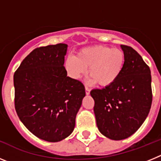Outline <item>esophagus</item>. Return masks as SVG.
<instances>
[{"label":"esophagus","instance_id":"esophagus-1","mask_svg":"<svg viewBox=\"0 0 161 161\" xmlns=\"http://www.w3.org/2000/svg\"><path fill=\"white\" fill-rule=\"evenodd\" d=\"M85 93H86L87 95H89L90 93V89L88 87H85Z\"/></svg>","mask_w":161,"mask_h":161}]
</instances>
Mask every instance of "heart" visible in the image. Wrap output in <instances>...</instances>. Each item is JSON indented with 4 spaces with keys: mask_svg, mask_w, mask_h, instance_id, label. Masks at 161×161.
I'll return each instance as SVG.
<instances>
[{
    "mask_svg": "<svg viewBox=\"0 0 161 161\" xmlns=\"http://www.w3.org/2000/svg\"><path fill=\"white\" fill-rule=\"evenodd\" d=\"M124 63L123 51L106 46H92L79 51L76 57H68L65 69L71 77L80 80L86 76L89 68L90 83L109 87L119 79Z\"/></svg>",
    "mask_w": 161,
    "mask_h": 161,
    "instance_id": "heart-1",
    "label": "heart"
}]
</instances>
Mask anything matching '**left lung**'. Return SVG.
<instances>
[{"label": "left lung", "mask_w": 161, "mask_h": 161, "mask_svg": "<svg viewBox=\"0 0 161 161\" xmlns=\"http://www.w3.org/2000/svg\"><path fill=\"white\" fill-rule=\"evenodd\" d=\"M121 48L125 63L119 79L90 92L98 130L113 140L132 136L147 117L153 102L150 68L136 50L125 45Z\"/></svg>", "instance_id": "1"}]
</instances>
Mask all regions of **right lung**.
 Listing matches in <instances>:
<instances>
[{
  "mask_svg": "<svg viewBox=\"0 0 161 161\" xmlns=\"http://www.w3.org/2000/svg\"><path fill=\"white\" fill-rule=\"evenodd\" d=\"M68 45L59 43L35 49L14 73L15 109L24 126L45 141L69 136L85 96L80 80L67 76Z\"/></svg>",
  "mask_w": 161,
  "mask_h": 161,
  "instance_id": "add662e5",
  "label": "right lung"
}]
</instances>
